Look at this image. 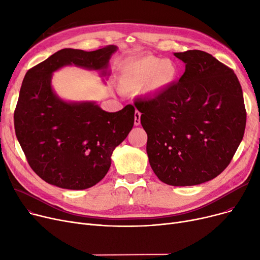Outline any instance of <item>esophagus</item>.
Masks as SVG:
<instances>
[{
  "label": "esophagus",
  "mask_w": 260,
  "mask_h": 260,
  "mask_svg": "<svg viewBox=\"0 0 260 260\" xmlns=\"http://www.w3.org/2000/svg\"><path fill=\"white\" fill-rule=\"evenodd\" d=\"M140 117H141V114L139 112L136 111V113H135V120H134L135 125H139L140 124Z\"/></svg>",
  "instance_id": "34e87169"
}]
</instances>
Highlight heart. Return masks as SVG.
I'll return each instance as SVG.
<instances>
[{
  "label": "heart",
  "instance_id": "b5f03b06",
  "mask_svg": "<svg viewBox=\"0 0 260 260\" xmlns=\"http://www.w3.org/2000/svg\"><path fill=\"white\" fill-rule=\"evenodd\" d=\"M177 75L178 68L173 61L144 56L121 66L118 84L124 92L138 91L143 88L147 93H156L170 87Z\"/></svg>",
  "mask_w": 260,
  "mask_h": 260
}]
</instances>
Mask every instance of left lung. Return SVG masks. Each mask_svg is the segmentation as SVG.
I'll use <instances>...</instances> for the list:
<instances>
[{"mask_svg": "<svg viewBox=\"0 0 260 260\" xmlns=\"http://www.w3.org/2000/svg\"><path fill=\"white\" fill-rule=\"evenodd\" d=\"M174 56L185 63L179 81L135 106L156 176L169 185L189 186L214 179L230 165L243 138L247 113L233 70L206 51Z\"/></svg>", "mask_w": 260, "mask_h": 260, "instance_id": "1", "label": "left lung"}]
</instances>
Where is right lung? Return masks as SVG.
Here are the masks:
<instances>
[{
  "label": "right lung",
  "mask_w": 260,
  "mask_h": 260,
  "mask_svg": "<svg viewBox=\"0 0 260 260\" xmlns=\"http://www.w3.org/2000/svg\"><path fill=\"white\" fill-rule=\"evenodd\" d=\"M117 46L64 48L26 73L15 111V129L32 171L49 184L85 189L101 181L112 154L134 125L135 108L107 113L94 102H66L51 87L52 73L76 65L108 76Z\"/></svg>",
  "instance_id": "add662e5"
}]
</instances>
